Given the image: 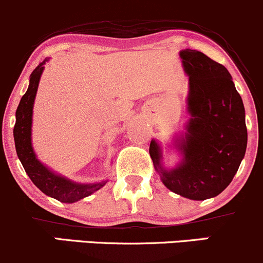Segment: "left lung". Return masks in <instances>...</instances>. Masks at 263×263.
I'll use <instances>...</instances> for the list:
<instances>
[{
    "mask_svg": "<svg viewBox=\"0 0 263 263\" xmlns=\"http://www.w3.org/2000/svg\"><path fill=\"white\" fill-rule=\"evenodd\" d=\"M189 79L190 120L177 138L182 160L175 168L161 163V147L149 143V156L164 186L190 200L216 197L235 177L247 147L245 107L230 72L196 50L180 52Z\"/></svg>",
    "mask_w": 263,
    "mask_h": 263,
    "instance_id": "1",
    "label": "left lung"
}]
</instances>
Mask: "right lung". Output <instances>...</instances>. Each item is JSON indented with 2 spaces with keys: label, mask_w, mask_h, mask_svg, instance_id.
I'll return each instance as SVG.
<instances>
[{
  "label": "right lung",
  "mask_w": 263,
  "mask_h": 263,
  "mask_svg": "<svg viewBox=\"0 0 263 263\" xmlns=\"http://www.w3.org/2000/svg\"><path fill=\"white\" fill-rule=\"evenodd\" d=\"M46 61L47 60L40 63L31 73L30 85L17 107L16 123L13 127L14 146H16L17 156L24 166L26 174L31 178L34 186L39 187L45 195L50 196L52 198H56L65 203H72V202L82 200L93 192L99 191L101 187L105 186L107 181L96 183L73 182L61 175L54 174L53 171H51L37 160L32 142H31V129H32L31 127H32L34 97H36L40 79H41L43 68H45L43 65Z\"/></svg>",
  "instance_id": "obj_1"
}]
</instances>
